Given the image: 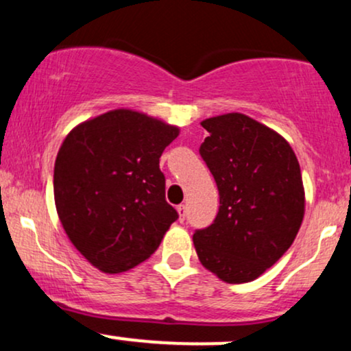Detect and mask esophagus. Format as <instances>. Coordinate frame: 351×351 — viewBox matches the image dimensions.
<instances>
[{
  "label": "esophagus",
  "mask_w": 351,
  "mask_h": 351,
  "mask_svg": "<svg viewBox=\"0 0 351 351\" xmlns=\"http://www.w3.org/2000/svg\"><path fill=\"white\" fill-rule=\"evenodd\" d=\"M178 215L180 221H184V217H186V206H184V204H180L178 206Z\"/></svg>",
  "instance_id": "34e87169"
}]
</instances>
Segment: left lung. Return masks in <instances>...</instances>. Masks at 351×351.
Segmentation results:
<instances>
[{"mask_svg": "<svg viewBox=\"0 0 351 351\" xmlns=\"http://www.w3.org/2000/svg\"><path fill=\"white\" fill-rule=\"evenodd\" d=\"M201 158L215 176L219 211L193 234L201 264L228 284L257 279L291 247L304 219V184L291 145L243 114L201 122Z\"/></svg>", "mask_w": 351, "mask_h": 351, "instance_id": "1", "label": "left lung"}]
</instances>
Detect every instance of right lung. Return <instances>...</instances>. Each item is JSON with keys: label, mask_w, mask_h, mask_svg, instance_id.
Here are the masks:
<instances>
[{"label": "right lung", "mask_w": 351, "mask_h": 351, "mask_svg": "<svg viewBox=\"0 0 351 351\" xmlns=\"http://www.w3.org/2000/svg\"><path fill=\"white\" fill-rule=\"evenodd\" d=\"M176 136L173 125L119 108L77 125L59 148V219L100 271L119 274L143 263L178 219L160 170V156Z\"/></svg>", "instance_id": "1"}]
</instances>
